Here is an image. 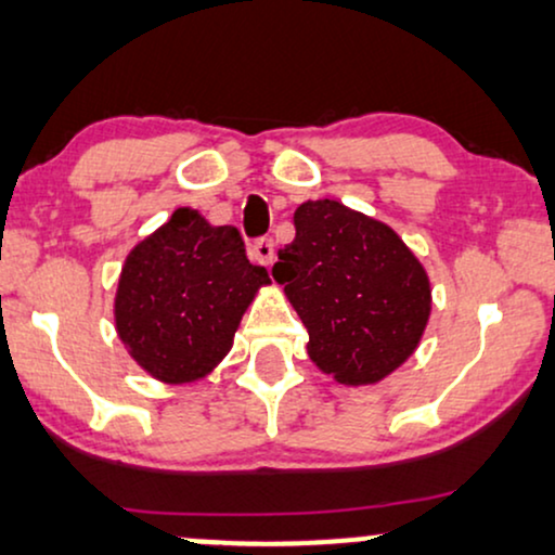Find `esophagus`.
I'll return each mask as SVG.
<instances>
[{
    "instance_id": "34e87169",
    "label": "esophagus",
    "mask_w": 555,
    "mask_h": 555,
    "mask_svg": "<svg viewBox=\"0 0 555 555\" xmlns=\"http://www.w3.org/2000/svg\"><path fill=\"white\" fill-rule=\"evenodd\" d=\"M250 258L263 266H271L273 258H276V245H273L271 237H261V241H256L254 248H250Z\"/></svg>"
}]
</instances>
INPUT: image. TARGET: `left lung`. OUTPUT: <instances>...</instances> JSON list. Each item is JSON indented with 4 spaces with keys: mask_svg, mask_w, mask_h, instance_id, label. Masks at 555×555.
<instances>
[{
    "mask_svg": "<svg viewBox=\"0 0 555 555\" xmlns=\"http://www.w3.org/2000/svg\"><path fill=\"white\" fill-rule=\"evenodd\" d=\"M273 279L305 322L307 353L343 387H369L415 353L430 320L425 266L387 222L338 199H307Z\"/></svg>",
    "mask_w": 555,
    "mask_h": 555,
    "instance_id": "8db88e82",
    "label": "left lung"
}]
</instances>
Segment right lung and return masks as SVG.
<instances>
[{"label": "right lung", "instance_id": "add662e5", "mask_svg": "<svg viewBox=\"0 0 555 555\" xmlns=\"http://www.w3.org/2000/svg\"><path fill=\"white\" fill-rule=\"evenodd\" d=\"M269 271L243 237L192 207L135 243L115 292V330L130 359L160 384H194L220 366Z\"/></svg>", "mask_w": 555, "mask_h": 555}]
</instances>
